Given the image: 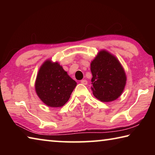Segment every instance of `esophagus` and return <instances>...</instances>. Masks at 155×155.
Wrapping results in <instances>:
<instances>
[{"label": "esophagus", "instance_id": "obj_1", "mask_svg": "<svg viewBox=\"0 0 155 155\" xmlns=\"http://www.w3.org/2000/svg\"><path fill=\"white\" fill-rule=\"evenodd\" d=\"M81 83L83 84V85H87V81H86L85 79H84V80H81Z\"/></svg>", "mask_w": 155, "mask_h": 155}]
</instances>
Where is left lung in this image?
I'll return each mask as SVG.
<instances>
[{"instance_id":"1","label":"left lung","mask_w":155,"mask_h":155,"mask_svg":"<svg viewBox=\"0 0 155 155\" xmlns=\"http://www.w3.org/2000/svg\"><path fill=\"white\" fill-rule=\"evenodd\" d=\"M91 91L101 102L115 101L122 95L127 83L124 68L117 57L106 50L100 51L90 64Z\"/></svg>"}]
</instances>
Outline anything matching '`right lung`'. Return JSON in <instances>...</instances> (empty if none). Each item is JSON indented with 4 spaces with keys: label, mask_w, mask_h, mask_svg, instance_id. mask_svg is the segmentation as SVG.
I'll return each instance as SVG.
<instances>
[{
    "label": "right lung",
    "mask_w": 155,
    "mask_h": 155,
    "mask_svg": "<svg viewBox=\"0 0 155 155\" xmlns=\"http://www.w3.org/2000/svg\"><path fill=\"white\" fill-rule=\"evenodd\" d=\"M77 86L58 62L44 61L39 69L35 82L37 95L50 107H61L67 103Z\"/></svg>",
    "instance_id": "add662e5"
}]
</instances>
